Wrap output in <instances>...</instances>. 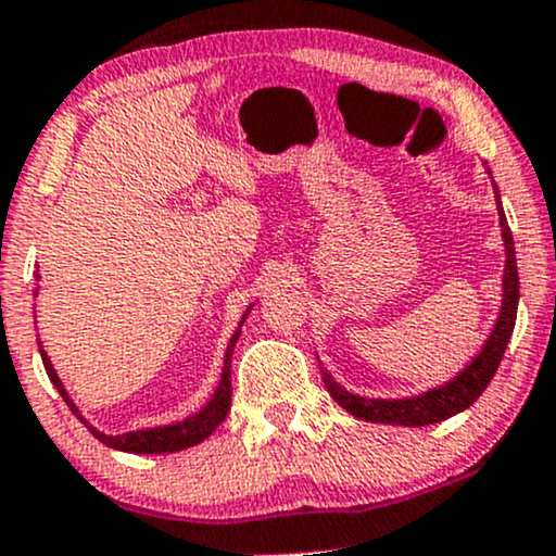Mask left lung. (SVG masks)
<instances>
[{"instance_id":"1","label":"left lung","mask_w":556,"mask_h":556,"mask_svg":"<svg viewBox=\"0 0 556 556\" xmlns=\"http://www.w3.org/2000/svg\"><path fill=\"white\" fill-rule=\"evenodd\" d=\"M494 193H500L494 185ZM500 203V195H496ZM500 225L504 238V251H507V261H504V298H502V314L496 318V327L491 337L483 344L481 353L476 355L465 371H460L450 384L431 389V392L418 394L410 400H368L350 394L348 389L337 384L331 376L321 368V379L327 384L329 394L340 402V407L350 413V416L361 420H371V424H392V426H426L439 424V420L452 418L455 413L465 410L481 397L483 389L494 379L496 368H500L504 350H507L509 334L515 329V316H518V298H520V279H518V264H515V242L513 232H509L507 216L502 212L500 203Z\"/></svg>"}]
</instances>
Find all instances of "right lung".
<instances>
[{
	"mask_svg": "<svg viewBox=\"0 0 556 556\" xmlns=\"http://www.w3.org/2000/svg\"><path fill=\"white\" fill-rule=\"evenodd\" d=\"M238 337H240V329L235 331L232 340H229V344H227L225 371H222L219 387H216L212 402H208L201 413H195V416H190L188 420H180V424L159 426V429H146V431H130V433H123V437H106V433L96 431L93 426H88L78 413V407H75V402L67 397L60 376H56V371L52 368V361L47 358V353H43V350H41V358H43V368H47L49 379H52V384L56 387V392L65 397L70 410H73L75 416H78L83 424L88 426V431H91L99 442H104L106 446H114V450L136 452V455H164V452H180L198 442H203V439L212 437V433L216 431V426L227 418L229 405H232V381H229V363L232 361L229 358H232V348H235V342H238Z\"/></svg>",
	"mask_w": 556,
	"mask_h": 556,
	"instance_id": "right-lung-1",
	"label": "right lung"
}]
</instances>
